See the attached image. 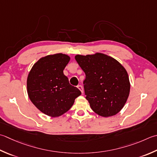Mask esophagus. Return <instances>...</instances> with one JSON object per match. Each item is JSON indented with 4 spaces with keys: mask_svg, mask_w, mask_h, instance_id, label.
Here are the masks:
<instances>
[{
    "mask_svg": "<svg viewBox=\"0 0 157 157\" xmlns=\"http://www.w3.org/2000/svg\"><path fill=\"white\" fill-rule=\"evenodd\" d=\"M78 88L82 92V93H83V88H82V86L81 85H78Z\"/></svg>",
    "mask_w": 157,
    "mask_h": 157,
    "instance_id": "1",
    "label": "esophagus"
}]
</instances>
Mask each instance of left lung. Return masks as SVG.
<instances>
[{"label":"left lung","instance_id":"left-lung-1","mask_svg":"<svg viewBox=\"0 0 157 157\" xmlns=\"http://www.w3.org/2000/svg\"><path fill=\"white\" fill-rule=\"evenodd\" d=\"M86 74L84 87L91 109L103 117L118 113L130 92V82L124 67L114 58L102 53L76 55Z\"/></svg>","mask_w":157,"mask_h":157}]
</instances>
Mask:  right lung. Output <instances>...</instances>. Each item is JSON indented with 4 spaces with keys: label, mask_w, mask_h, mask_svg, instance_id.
I'll use <instances>...</instances> for the list:
<instances>
[{
    "label": "right lung",
    "mask_w": 157,
    "mask_h": 157,
    "mask_svg": "<svg viewBox=\"0 0 157 157\" xmlns=\"http://www.w3.org/2000/svg\"><path fill=\"white\" fill-rule=\"evenodd\" d=\"M69 60L70 57L66 54L48 55L35 63L28 75L27 92L30 101L40 111L51 117L66 113L81 94L63 73Z\"/></svg>",
    "instance_id": "right-lung-1"
}]
</instances>
